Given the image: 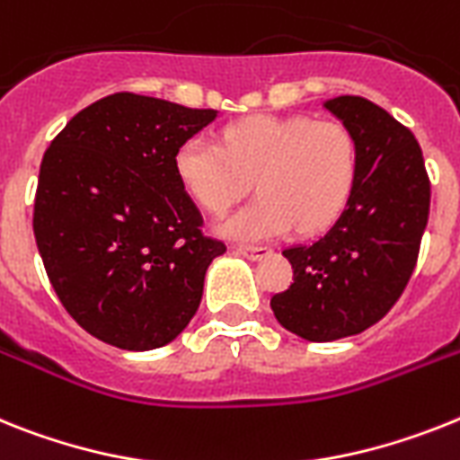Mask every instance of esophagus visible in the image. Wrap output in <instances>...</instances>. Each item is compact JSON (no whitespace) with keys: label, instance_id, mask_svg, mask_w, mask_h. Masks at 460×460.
Masks as SVG:
<instances>
[{"label":"esophagus","instance_id":"34e87169","mask_svg":"<svg viewBox=\"0 0 460 460\" xmlns=\"http://www.w3.org/2000/svg\"><path fill=\"white\" fill-rule=\"evenodd\" d=\"M236 252L243 254V257H248V260L257 261L264 260L266 254H271V248H264V245H238Z\"/></svg>","mask_w":460,"mask_h":460}]
</instances>
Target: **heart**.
I'll return each mask as SVG.
<instances>
[{
    "label": "heart",
    "mask_w": 460,
    "mask_h": 460,
    "mask_svg": "<svg viewBox=\"0 0 460 460\" xmlns=\"http://www.w3.org/2000/svg\"><path fill=\"white\" fill-rule=\"evenodd\" d=\"M175 175L210 215H224L257 177L260 199L219 226L238 241L325 229L341 215L358 175V145L341 121L257 114L215 142L194 135L175 152Z\"/></svg>",
    "instance_id": "heart-1"
}]
</instances>
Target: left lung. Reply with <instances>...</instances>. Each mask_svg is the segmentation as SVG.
I'll return each mask as SVG.
<instances>
[{"instance_id": "1", "label": "left lung", "mask_w": 460, "mask_h": 460, "mask_svg": "<svg viewBox=\"0 0 460 460\" xmlns=\"http://www.w3.org/2000/svg\"><path fill=\"white\" fill-rule=\"evenodd\" d=\"M325 110L355 137V187L325 236L283 250L295 278L271 296L278 323L306 341L360 334L391 311L414 271L430 210L411 130L358 95L327 100Z\"/></svg>"}]
</instances>
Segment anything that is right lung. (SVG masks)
Here are the masks:
<instances>
[{"mask_svg": "<svg viewBox=\"0 0 460 460\" xmlns=\"http://www.w3.org/2000/svg\"><path fill=\"white\" fill-rule=\"evenodd\" d=\"M215 110L114 93L69 119L46 149L34 238L58 299L88 334L161 349L199 311L210 261L226 252L175 175V152Z\"/></svg>", "mask_w": 460, "mask_h": 460, "instance_id": "add662e5", "label": "right lung"}]
</instances>
